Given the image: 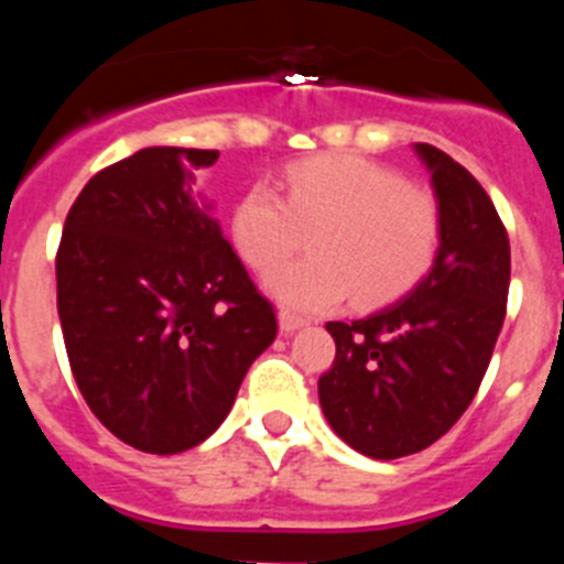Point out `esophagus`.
I'll return each mask as SVG.
<instances>
[{
  "label": "esophagus",
  "mask_w": 564,
  "mask_h": 564,
  "mask_svg": "<svg viewBox=\"0 0 564 564\" xmlns=\"http://www.w3.org/2000/svg\"><path fill=\"white\" fill-rule=\"evenodd\" d=\"M305 325H307L305 316H296V313H291V311H279V327H282L285 333H293Z\"/></svg>",
  "instance_id": "obj_1"
}]
</instances>
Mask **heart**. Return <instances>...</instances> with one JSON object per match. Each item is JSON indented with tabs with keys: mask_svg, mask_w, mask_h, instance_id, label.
Returning <instances> with one entry per match:
<instances>
[{
	"mask_svg": "<svg viewBox=\"0 0 564 564\" xmlns=\"http://www.w3.org/2000/svg\"><path fill=\"white\" fill-rule=\"evenodd\" d=\"M231 242L257 271L279 265L311 231V257L265 279L268 291L302 313L333 311L344 299L387 305L435 268L443 212L430 188L361 154L325 152L288 163L282 197L253 183L231 208Z\"/></svg>",
	"mask_w": 564,
	"mask_h": 564,
	"instance_id": "1",
	"label": "heart"
}]
</instances>
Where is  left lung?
I'll list each match as a JSON object with an SVG mask.
<instances>
[{
    "instance_id": "8db88e82",
    "label": "left lung",
    "mask_w": 564,
    "mask_h": 564,
    "mask_svg": "<svg viewBox=\"0 0 564 564\" xmlns=\"http://www.w3.org/2000/svg\"><path fill=\"white\" fill-rule=\"evenodd\" d=\"M443 212L435 268L395 305L358 322H327L336 358L318 401L344 443L376 460L426 449L475 401L502 330L511 246L475 174L417 143Z\"/></svg>"
}]
</instances>
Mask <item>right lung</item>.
Instances as JSON below:
<instances>
[{"label": "right lung", "instance_id": "1", "mask_svg": "<svg viewBox=\"0 0 564 564\" xmlns=\"http://www.w3.org/2000/svg\"><path fill=\"white\" fill-rule=\"evenodd\" d=\"M217 158L152 147L101 169L58 242L69 370L93 415L149 455L206 441L276 338L273 305L192 197V172Z\"/></svg>", "mask_w": 564, "mask_h": 564}]
</instances>
